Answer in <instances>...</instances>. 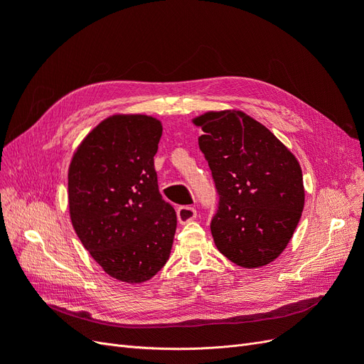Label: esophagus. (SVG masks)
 <instances>
[{"instance_id": "1", "label": "esophagus", "mask_w": 364, "mask_h": 364, "mask_svg": "<svg viewBox=\"0 0 364 364\" xmlns=\"http://www.w3.org/2000/svg\"><path fill=\"white\" fill-rule=\"evenodd\" d=\"M196 215H197L196 209L191 208V206H181L178 209V220H179V223H182V225L188 223V222H193V220L196 218Z\"/></svg>"}]
</instances>
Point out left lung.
Here are the masks:
<instances>
[{
	"instance_id": "left-lung-1",
	"label": "left lung",
	"mask_w": 364,
	"mask_h": 364,
	"mask_svg": "<svg viewBox=\"0 0 364 364\" xmlns=\"http://www.w3.org/2000/svg\"><path fill=\"white\" fill-rule=\"evenodd\" d=\"M220 194L211 223L217 249L258 269L277 259L299 223L305 190L299 161L272 132L237 109L193 118Z\"/></svg>"
}]
</instances>
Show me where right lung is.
I'll use <instances>...</instances> for the list:
<instances>
[{
  "mask_svg": "<svg viewBox=\"0 0 364 364\" xmlns=\"http://www.w3.org/2000/svg\"><path fill=\"white\" fill-rule=\"evenodd\" d=\"M161 135L155 117L111 115L83 138L68 168L77 237L105 273L132 285L165 266L178 223L158 188L153 156Z\"/></svg>",
  "mask_w": 364,
  "mask_h": 364,
  "instance_id": "right-lung-1",
  "label": "right lung"
}]
</instances>
